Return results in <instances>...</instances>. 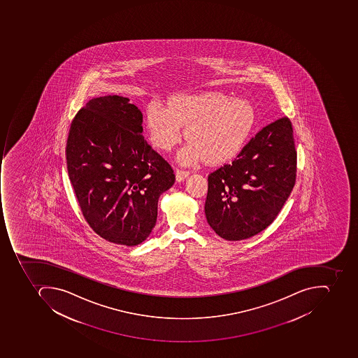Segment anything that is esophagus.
Returning <instances> with one entry per match:
<instances>
[{
	"instance_id": "esophagus-1",
	"label": "esophagus",
	"mask_w": 358,
	"mask_h": 358,
	"mask_svg": "<svg viewBox=\"0 0 358 358\" xmlns=\"http://www.w3.org/2000/svg\"><path fill=\"white\" fill-rule=\"evenodd\" d=\"M176 180L180 182V180H184L186 176H189V171L187 170H182V169H178L176 172Z\"/></svg>"
}]
</instances>
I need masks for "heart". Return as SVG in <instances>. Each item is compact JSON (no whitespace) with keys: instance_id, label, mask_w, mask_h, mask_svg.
Returning a JSON list of instances; mask_svg holds the SVG:
<instances>
[{"instance_id":"heart-1","label":"heart","mask_w":358,"mask_h":358,"mask_svg":"<svg viewBox=\"0 0 358 358\" xmlns=\"http://www.w3.org/2000/svg\"><path fill=\"white\" fill-rule=\"evenodd\" d=\"M255 110L249 101L230 99L222 92L178 95L166 106L147 109L148 132L155 147L170 151L180 141L185 126L188 141L178 153L182 163L205 157L211 164L226 162L240 153L255 124Z\"/></svg>"}]
</instances>
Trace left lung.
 <instances>
[{
  "label": "left lung",
  "mask_w": 358,
  "mask_h": 358,
  "mask_svg": "<svg viewBox=\"0 0 358 358\" xmlns=\"http://www.w3.org/2000/svg\"><path fill=\"white\" fill-rule=\"evenodd\" d=\"M296 176L294 129L284 116L257 132L234 162L209 174L206 218L229 241L251 238L275 220Z\"/></svg>",
  "instance_id": "8db88e82"
}]
</instances>
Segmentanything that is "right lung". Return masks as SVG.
<instances>
[{
  "label": "right lung",
  "mask_w": 358,
  "mask_h": 358,
  "mask_svg": "<svg viewBox=\"0 0 358 358\" xmlns=\"http://www.w3.org/2000/svg\"><path fill=\"white\" fill-rule=\"evenodd\" d=\"M142 114L118 95L95 97L69 129V178L84 219L101 238L137 245L155 228L157 201L172 187V166L148 145Z\"/></svg>",
  "instance_id": "1"
}]
</instances>
